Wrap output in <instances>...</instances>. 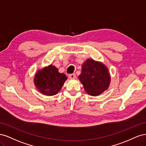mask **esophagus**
I'll return each mask as SVG.
<instances>
[{
    "label": "esophagus",
    "instance_id": "esophagus-1",
    "mask_svg": "<svg viewBox=\"0 0 146 146\" xmlns=\"http://www.w3.org/2000/svg\"><path fill=\"white\" fill-rule=\"evenodd\" d=\"M76 77V75L75 74H70L69 75V78L70 79H74Z\"/></svg>",
    "mask_w": 146,
    "mask_h": 146
}]
</instances>
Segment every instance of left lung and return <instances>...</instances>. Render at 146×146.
I'll return each mask as SVG.
<instances>
[{
  "instance_id": "obj_1",
  "label": "left lung",
  "mask_w": 146,
  "mask_h": 146,
  "mask_svg": "<svg viewBox=\"0 0 146 146\" xmlns=\"http://www.w3.org/2000/svg\"><path fill=\"white\" fill-rule=\"evenodd\" d=\"M79 79L91 96H98L108 89L110 83L108 70L102 63L88 59L82 66Z\"/></svg>"
}]
</instances>
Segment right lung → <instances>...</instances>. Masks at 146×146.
Returning <instances> with one entry per match:
<instances>
[{"label":"right lung","instance_id":"right-lung-1","mask_svg":"<svg viewBox=\"0 0 146 146\" xmlns=\"http://www.w3.org/2000/svg\"><path fill=\"white\" fill-rule=\"evenodd\" d=\"M67 77L60 73L55 66L50 65L41 70H38L35 77V85L43 94L54 96L62 88Z\"/></svg>","mask_w":146,"mask_h":146}]
</instances>
